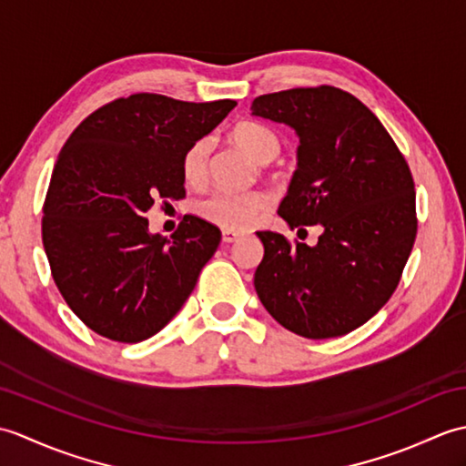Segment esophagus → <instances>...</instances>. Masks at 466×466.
Wrapping results in <instances>:
<instances>
[{"label":"esophagus","mask_w":466,"mask_h":466,"mask_svg":"<svg viewBox=\"0 0 466 466\" xmlns=\"http://www.w3.org/2000/svg\"><path fill=\"white\" fill-rule=\"evenodd\" d=\"M240 232L238 230H222V240L226 242V244H232V242H236L240 238Z\"/></svg>","instance_id":"34e87169"}]
</instances>
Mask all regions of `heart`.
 I'll use <instances>...</instances> for the list:
<instances>
[{
    "label": "heart",
    "mask_w": 466,
    "mask_h": 466,
    "mask_svg": "<svg viewBox=\"0 0 466 466\" xmlns=\"http://www.w3.org/2000/svg\"><path fill=\"white\" fill-rule=\"evenodd\" d=\"M232 137L246 154L260 164L274 160L280 152L279 136L262 124L242 122L234 127ZM208 156H210V140L208 137H202L187 147L182 157V176L187 184H200L204 180ZM268 194L262 190H214L198 202L196 210L206 222L226 228V230H242L256 220V216L268 206Z\"/></svg>",
    "instance_id": "obj_1"
}]
</instances>
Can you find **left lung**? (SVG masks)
<instances>
[{"instance_id": "8db88e82", "label": "left lung", "mask_w": 466, "mask_h": 466, "mask_svg": "<svg viewBox=\"0 0 466 466\" xmlns=\"http://www.w3.org/2000/svg\"><path fill=\"white\" fill-rule=\"evenodd\" d=\"M250 110L300 137L279 214L290 228L322 226L316 246L256 232L264 244L256 294L304 339L349 334L389 302L417 238L409 164L379 117L334 86L258 96Z\"/></svg>"}]
</instances>
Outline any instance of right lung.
<instances>
[{"mask_svg": "<svg viewBox=\"0 0 466 466\" xmlns=\"http://www.w3.org/2000/svg\"><path fill=\"white\" fill-rule=\"evenodd\" d=\"M234 100L134 94L97 107L67 137L44 202L54 282L87 329L116 342L160 332L192 294L220 228L186 214L166 238L147 232L154 200L186 196L182 157Z\"/></svg>", "mask_w": 466, "mask_h": 466, "instance_id": "obj_1", "label": "right lung"}]
</instances>
